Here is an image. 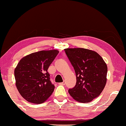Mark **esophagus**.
Segmentation results:
<instances>
[{"mask_svg": "<svg viewBox=\"0 0 126 126\" xmlns=\"http://www.w3.org/2000/svg\"><path fill=\"white\" fill-rule=\"evenodd\" d=\"M65 84V81H63V82H62V83H59V84H60V85H64Z\"/></svg>", "mask_w": 126, "mask_h": 126, "instance_id": "34e87169", "label": "esophagus"}]
</instances>
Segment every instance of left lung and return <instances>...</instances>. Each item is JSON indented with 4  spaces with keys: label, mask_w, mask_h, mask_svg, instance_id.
<instances>
[{
    "label": "left lung",
    "mask_w": 126,
    "mask_h": 126,
    "mask_svg": "<svg viewBox=\"0 0 126 126\" xmlns=\"http://www.w3.org/2000/svg\"><path fill=\"white\" fill-rule=\"evenodd\" d=\"M75 70L77 83L68 93L80 103L90 102L100 94L107 82V66L100 55L83 48H65Z\"/></svg>",
    "instance_id": "obj_1"
}]
</instances>
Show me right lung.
<instances>
[{"instance_id": "add662e5", "label": "right lung", "mask_w": 126, "mask_h": 126, "mask_svg": "<svg viewBox=\"0 0 126 126\" xmlns=\"http://www.w3.org/2000/svg\"><path fill=\"white\" fill-rule=\"evenodd\" d=\"M58 53L57 49L33 52L17 63L14 71L16 86L28 102L42 103L52 94L55 86L49 80L47 70Z\"/></svg>"}]
</instances>
